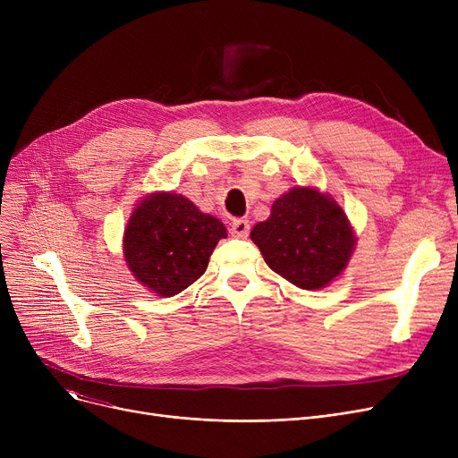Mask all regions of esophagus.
I'll list each match as a JSON object with an SVG mask.
<instances>
[{"mask_svg": "<svg viewBox=\"0 0 458 458\" xmlns=\"http://www.w3.org/2000/svg\"><path fill=\"white\" fill-rule=\"evenodd\" d=\"M249 232H250V223L247 219H235L230 225V233L233 237H247Z\"/></svg>", "mask_w": 458, "mask_h": 458, "instance_id": "obj_1", "label": "esophagus"}]
</instances>
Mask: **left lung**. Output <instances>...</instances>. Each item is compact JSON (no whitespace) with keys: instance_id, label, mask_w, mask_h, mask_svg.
<instances>
[{"instance_id":"left-lung-1","label":"left lung","mask_w":458,"mask_h":458,"mask_svg":"<svg viewBox=\"0 0 458 458\" xmlns=\"http://www.w3.org/2000/svg\"><path fill=\"white\" fill-rule=\"evenodd\" d=\"M250 239L267 266L301 290H321L347 267L354 247L344 209L311 187H295L275 200L271 216Z\"/></svg>"}]
</instances>
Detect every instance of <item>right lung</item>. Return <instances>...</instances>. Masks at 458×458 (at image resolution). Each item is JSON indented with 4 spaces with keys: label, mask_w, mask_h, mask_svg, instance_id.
Listing matches in <instances>:
<instances>
[{
    "label": "right lung",
    "mask_w": 458,
    "mask_h": 458,
    "mask_svg": "<svg viewBox=\"0 0 458 458\" xmlns=\"http://www.w3.org/2000/svg\"><path fill=\"white\" fill-rule=\"evenodd\" d=\"M226 237L225 225L174 192H156L133 211L124 233V256L133 276L159 297H173L208 269Z\"/></svg>",
    "instance_id": "add662e5"
}]
</instances>
